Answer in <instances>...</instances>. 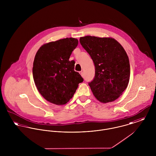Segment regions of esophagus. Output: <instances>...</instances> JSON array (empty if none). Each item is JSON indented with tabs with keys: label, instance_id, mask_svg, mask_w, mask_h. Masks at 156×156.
Masks as SVG:
<instances>
[{
	"label": "esophagus",
	"instance_id": "34e87169",
	"mask_svg": "<svg viewBox=\"0 0 156 156\" xmlns=\"http://www.w3.org/2000/svg\"><path fill=\"white\" fill-rule=\"evenodd\" d=\"M79 73H80V74L82 76V77H83V73L82 71H80Z\"/></svg>",
	"mask_w": 156,
	"mask_h": 156
}]
</instances>
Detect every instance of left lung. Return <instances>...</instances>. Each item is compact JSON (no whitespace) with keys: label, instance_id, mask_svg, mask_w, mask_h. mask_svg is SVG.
<instances>
[{"label":"left lung","instance_id":"8db88e82","mask_svg":"<svg viewBox=\"0 0 156 156\" xmlns=\"http://www.w3.org/2000/svg\"><path fill=\"white\" fill-rule=\"evenodd\" d=\"M80 43L95 68L94 79L89 83L94 95L103 103L115 101L129 82L130 67L126 51L111 37L86 36L80 38Z\"/></svg>","mask_w":156,"mask_h":156}]
</instances>
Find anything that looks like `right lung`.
I'll return each mask as SVG.
<instances>
[{"mask_svg":"<svg viewBox=\"0 0 156 156\" xmlns=\"http://www.w3.org/2000/svg\"><path fill=\"white\" fill-rule=\"evenodd\" d=\"M78 40L66 38L43 45L33 64L35 84L45 99L56 105H66L72 98L79 83L83 81L74 70V61H69Z\"/></svg>","mask_w":156,"mask_h":156,"instance_id":"add662e5","label":"right lung"}]
</instances>
